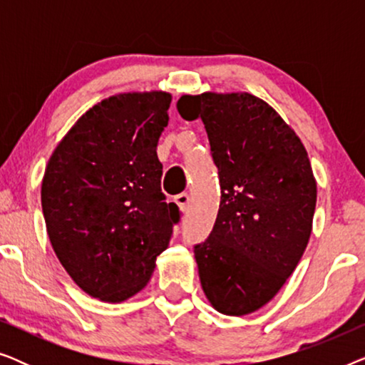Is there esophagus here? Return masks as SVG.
Masks as SVG:
<instances>
[{"label":"esophagus","instance_id":"esophagus-1","mask_svg":"<svg viewBox=\"0 0 365 365\" xmlns=\"http://www.w3.org/2000/svg\"><path fill=\"white\" fill-rule=\"evenodd\" d=\"M176 204L182 209V211H187L189 204H191V196H189L187 192L178 194V196H176Z\"/></svg>","mask_w":365,"mask_h":365}]
</instances>
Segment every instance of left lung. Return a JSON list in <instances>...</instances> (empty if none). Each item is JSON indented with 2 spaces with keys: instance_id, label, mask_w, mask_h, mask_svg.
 I'll list each match as a JSON object with an SVG mask.
<instances>
[{
  "instance_id": "left-lung-1",
  "label": "left lung",
  "mask_w": 365,
  "mask_h": 365,
  "mask_svg": "<svg viewBox=\"0 0 365 365\" xmlns=\"http://www.w3.org/2000/svg\"><path fill=\"white\" fill-rule=\"evenodd\" d=\"M184 119L201 118L221 182L209 237L194 246L202 291L226 316L267 304L301 261L317 184L297 134L249 93L181 96Z\"/></svg>"
}]
</instances>
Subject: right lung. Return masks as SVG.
Segmentation results:
<instances>
[{"label": "right lung", "mask_w": 365, "mask_h": 365, "mask_svg": "<svg viewBox=\"0 0 365 365\" xmlns=\"http://www.w3.org/2000/svg\"><path fill=\"white\" fill-rule=\"evenodd\" d=\"M171 94L126 93L78 119L49 158L41 206L59 262L89 296L123 302L146 286L181 212L161 191L158 141Z\"/></svg>", "instance_id": "obj_1"}]
</instances>
